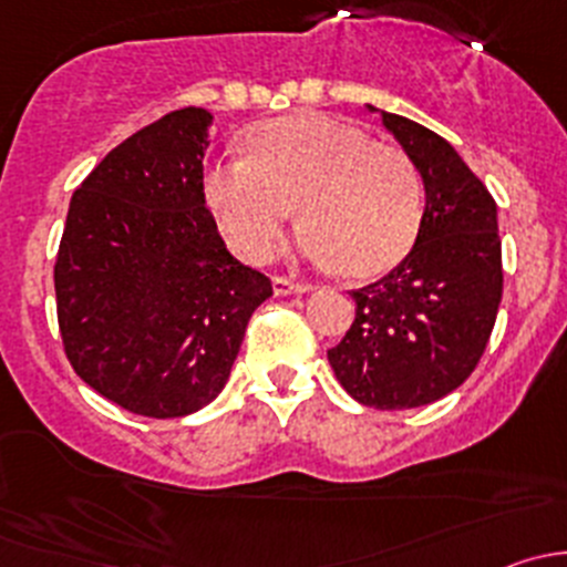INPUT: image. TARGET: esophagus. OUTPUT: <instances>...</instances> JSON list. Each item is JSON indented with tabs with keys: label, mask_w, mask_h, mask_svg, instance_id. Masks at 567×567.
I'll return each instance as SVG.
<instances>
[{
	"label": "esophagus",
	"mask_w": 567,
	"mask_h": 567,
	"mask_svg": "<svg viewBox=\"0 0 567 567\" xmlns=\"http://www.w3.org/2000/svg\"><path fill=\"white\" fill-rule=\"evenodd\" d=\"M307 290H312V285L293 282V279H288V277H274V293H277V296L307 293Z\"/></svg>",
	"instance_id": "34e87169"
}]
</instances>
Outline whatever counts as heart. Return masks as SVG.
Instances as JSON below:
<instances>
[{
	"instance_id": "obj_1",
	"label": "heart",
	"mask_w": 567,
	"mask_h": 567,
	"mask_svg": "<svg viewBox=\"0 0 567 567\" xmlns=\"http://www.w3.org/2000/svg\"><path fill=\"white\" fill-rule=\"evenodd\" d=\"M203 192L221 236L251 262L277 249L296 197V214L305 219L301 255L337 262L348 277L398 266L425 214V183L411 156L331 114L260 125L251 131L249 153L205 167Z\"/></svg>"
}]
</instances>
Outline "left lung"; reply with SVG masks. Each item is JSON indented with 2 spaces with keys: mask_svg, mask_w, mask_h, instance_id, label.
Returning <instances> with one entry per match:
<instances>
[{
  "mask_svg": "<svg viewBox=\"0 0 567 567\" xmlns=\"http://www.w3.org/2000/svg\"><path fill=\"white\" fill-rule=\"evenodd\" d=\"M381 123L420 169L425 214L409 255L351 293L357 318L329 364L353 400L400 411L442 400L477 368L502 301V241L494 197L447 140L392 112Z\"/></svg>",
  "mask_w": 567,
  "mask_h": 567,
  "instance_id": "left-lung-1",
  "label": "left lung"
}]
</instances>
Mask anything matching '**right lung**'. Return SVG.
Returning <instances> with one entry per match:
<instances>
[{"label":"right lung","mask_w":567,"mask_h":567,"mask_svg":"<svg viewBox=\"0 0 567 567\" xmlns=\"http://www.w3.org/2000/svg\"><path fill=\"white\" fill-rule=\"evenodd\" d=\"M208 109L120 142L73 192L54 266L56 320L79 379L156 420L208 405L230 379L271 279L230 255L205 208Z\"/></svg>","instance_id":"right-lung-1"}]
</instances>
